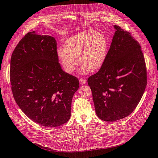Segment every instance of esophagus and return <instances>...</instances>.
Instances as JSON below:
<instances>
[{"instance_id":"esophagus-1","label":"esophagus","mask_w":158,"mask_h":158,"mask_svg":"<svg viewBox=\"0 0 158 158\" xmlns=\"http://www.w3.org/2000/svg\"><path fill=\"white\" fill-rule=\"evenodd\" d=\"M86 82H87L86 80H85V79H83V78H80V83L81 84H82V85L85 84Z\"/></svg>"}]
</instances>
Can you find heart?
I'll list each match as a JSON object with an SVG mask.
<instances>
[{
  "mask_svg": "<svg viewBox=\"0 0 158 158\" xmlns=\"http://www.w3.org/2000/svg\"><path fill=\"white\" fill-rule=\"evenodd\" d=\"M64 45L65 47L59 48L57 53L60 63L68 73L75 71L80 60L83 63L79 69L81 75L89 73L91 69H99L106 61L107 41L100 32L92 30L83 31L68 39Z\"/></svg>",
  "mask_w": 158,
  "mask_h": 158,
  "instance_id": "b5f03b06",
  "label": "heart"
}]
</instances>
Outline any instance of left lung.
Wrapping results in <instances>:
<instances>
[{"label": "left lung", "mask_w": 158, "mask_h": 158, "mask_svg": "<svg viewBox=\"0 0 158 158\" xmlns=\"http://www.w3.org/2000/svg\"><path fill=\"white\" fill-rule=\"evenodd\" d=\"M114 28L116 31L106 61L87 81L96 114L106 121H116L130 114L147 85L140 44L129 32L116 25Z\"/></svg>", "instance_id": "left-lung-1"}]
</instances>
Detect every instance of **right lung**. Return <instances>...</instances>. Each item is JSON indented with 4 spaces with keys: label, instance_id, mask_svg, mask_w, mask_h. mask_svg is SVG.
<instances>
[{
    "label": "right lung",
    "instance_id": "1",
    "mask_svg": "<svg viewBox=\"0 0 158 158\" xmlns=\"http://www.w3.org/2000/svg\"><path fill=\"white\" fill-rule=\"evenodd\" d=\"M10 81L16 102L34 122L57 127L69 119L79 81L61 69L53 37L33 31L19 41L11 56Z\"/></svg>",
    "mask_w": 158,
    "mask_h": 158
}]
</instances>
